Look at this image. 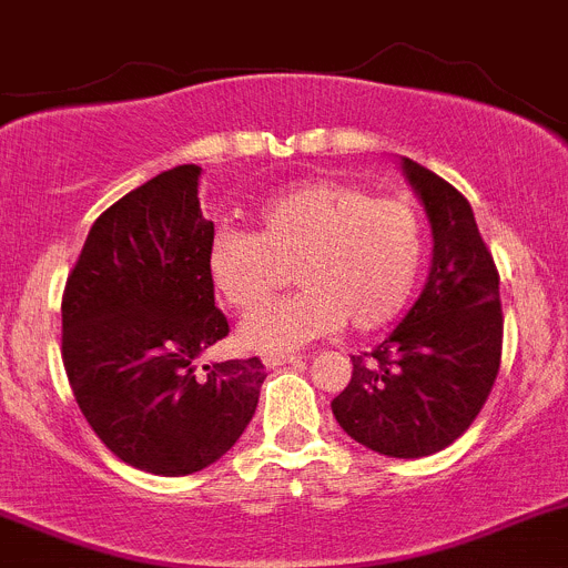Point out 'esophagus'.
<instances>
[{"mask_svg":"<svg viewBox=\"0 0 568 568\" xmlns=\"http://www.w3.org/2000/svg\"><path fill=\"white\" fill-rule=\"evenodd\" d=\"M265 367H280V365H300V356H263Z\"/></svg>","mask_w":568,"mask_h":568,"instance_id":"esophagus-1","label":"esophagus"}]
</instances>
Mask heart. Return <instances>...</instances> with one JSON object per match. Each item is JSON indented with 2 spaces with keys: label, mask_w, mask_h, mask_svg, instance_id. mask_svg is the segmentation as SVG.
Instances as JSON below:
<instances>
[{
  "label": "heart",
  "mask_w": 568,
  "mask_h": 568,
  "mask_svg": "<svg viewBox=\"0 0 568 568\" xmlns=\"http://www.w3.org/2000/svg\"><path fill=\"white\" fill-rule=\"evenodd\" d=\"M257 229H221L209 240L214 294L248 311L284 282L295 263L296 295L240 322V345L294 354L342 328H382L405 308L424 257L422 221L402 197H371L342 181H308L280 192L254 214Z\"/></svg>",
  "instance_id": "b5f03b06"
}]
</instances>
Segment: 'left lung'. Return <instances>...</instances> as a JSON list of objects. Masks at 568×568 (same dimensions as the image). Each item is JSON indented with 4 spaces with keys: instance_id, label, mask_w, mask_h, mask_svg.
Listing matches in <instances>:
<instances>
[{
    "instance_id": "obj_1",
    "label": "left lung",
    "mask_w": 568,
    "mask_h": 568,
    "mask_svg": "<svg viewBox=\"0 0 568 568\" xmlns=\"http://www.w3.org/2000/svg\"><path fill=\"white\" fill-rule=\"evenodd\" d=\"M433 232L430 277L407 316L331 402L336 422L362 447L422 458L449 447L481 413L500 367L498 268L456 186L410 158L398 161Z\"/></svg>"
}]
</instances>
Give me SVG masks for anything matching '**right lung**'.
I'll return each instance as SVG.
<instances>
[{"mask_svg":"<svg viewBox=\"0 0 568 568\" xmlns=\"http://www.w3.org/2000/svg\"><path fill=\"white\" fill-rule=\"evenodd\" d=\"M183 163L93 223L61 300V359L87 424L130 467L192 475L234 447L257 410L263 362L197 356L229 334L197 201Z\"/></svg>","mask_w":568,"mask_h":568,"instance_id":"obj_1","label":"right lung"}]
</instances>
